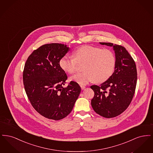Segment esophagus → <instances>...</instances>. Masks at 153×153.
Listing matches in <instances>:
<instances>
[{"label": "esophagus", "instance_id": "obj_1", "mask_svg": "<svg viewBox=\"0 0 153 153\" xmlns=\"http://www.w3.org/2000/svg\"><path fill=\"white\" fill-rule=\"evenodd\" d=\"M80 87L81 88V89H84L85 88V86H84V85H80Z\"/></svg>", "mask_w": 153, "mask_h": 153}]
</instances>
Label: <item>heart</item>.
<instances>
[{
	"mask_svg": "<svg viewBox=\"0 0 153 153\" xmlns=\"http://www.w3.org/2000/svg\"><path fill=\"white\" fill-rule=\"evenodd\" d=\"M73 57L64 56L60 58L59 65L65 72L74 73L77 64H82V72L76 73L70 80L85 85L94 81L102 83L108 80L114 72L117 59L115 53L109 49L91 45L82 46L73 51Z\"/></svg>",
	"mask_w": 153,
	"mask_h": 153,
	"instance_id": "1",
	"label": "heart"
}]
</instances>
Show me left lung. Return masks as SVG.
Here are the masks:
<instances>
[{
	"label": "left lung",
	"instance_id": "8db88e82",
	"mask_svg": "<svg viewBox=\"0 0 153 153\" xmlns=\"http://www.w3.org/2000/svg\"><path fill=\"white\" fill-rule=\"evenodd\" d=\"M100 44L113 47L117 62L114 72L108 80L100 86H91L95 93L91 105L97 114L111 118L123 113L131 103L137 85V67L123 46L107 42Z\"/></svg>",
	"mask_w": 153,
	"mask_h": 153
}]
</instances>
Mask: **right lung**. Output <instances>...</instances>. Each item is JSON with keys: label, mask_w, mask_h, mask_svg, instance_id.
Instances as JSON below:
<instances>
[{"label": "right lung", "mask_w": 153, "mask_h": 153, "mask_svg": "<svg viewBox=\"0 0 153 153\" xmlns=\"http://www.w3.org/2000/svg\"><path fill=\"white\" fill-rule=\"evenodd\" d=\"M69 49L64 44H45L30 55L25 64L23 81L33 108L42 116L55 120L67 117L81 92L80 85L71 81L59 65Z\"/></svg>", "instance_id": "obj_1"}]
</instances>
